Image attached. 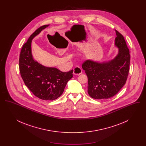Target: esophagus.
I'll use <instances>...</instances> for the list:
<instances>
[{
  "label": "esophagus",
  "mask_w": 146,
  "mask_h": 146,
  "mask_svg": "<svg viewBox=\"0 0 146 146\" xmlns=\"http://www.w3.org/2000/svg\"><path fill=\"white\" fill-rule=\"evenodd\" d=\"M82 73V70L80 67H76L74 69H73V74L74 75L76 76H79L80 74H81Z\"/></svg>",
  "instance_id": "esophagus-1"
}]
</instances>
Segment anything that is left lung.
Masks as SVG:
<instances>
[{
	"label": "left lung",
	"instance_id": "left-lung-1",
	"mask_svg": "<svg viewBox=\"0 0 146 146\" xmlns=\"http://www.w3.org/2000/svg\"><path fill=\"white\" fill-rule=\"evenodd\" d=\"M116 57L110 61L97 62L87 60L82 68L88 79V92L95 99H107L115 95L125 85L129 72L130 55L124 36L115 30Z\"/></svg>",
	"mask_w": 146,
	"mask_h": 146
}]
</instances>
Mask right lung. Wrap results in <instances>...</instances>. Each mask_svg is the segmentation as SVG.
<instances>
[{
    "instance_id": "obj_1",
    "label": "right lung",
    "mask_w": 146,
    "mask_h": 146,
    "mask_svg": "<svg viewBox=\"0 0 146 146\" xmlns=\"http://www.w3.org/2000/svg\"><path fill=\"white\" fill-rule=\"evenodd\" d=\"M49 26L44 25L37 29L24 44L20 55L19 68L25 85L36 97L52 101L62 94L67 82L73 77V70L63 72L56 68L44 66L33 59L32 40Z\"/></svg>"
}]
</instances>
